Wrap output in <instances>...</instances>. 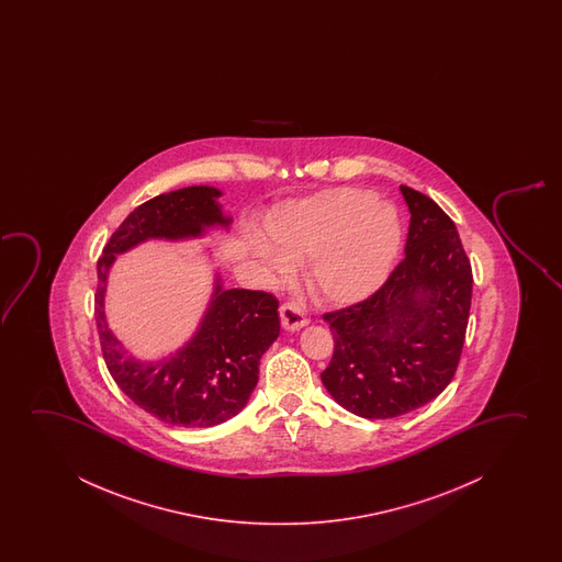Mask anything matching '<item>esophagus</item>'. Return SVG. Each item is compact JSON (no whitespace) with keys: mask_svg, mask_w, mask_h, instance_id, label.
Segmentation results:
<instances>
[{"mask_svg":"<svg viewBox=\"0 0 562 562\" xmlns=\"http://www.w3.org/2000/svg\"><path fill=\"white\" fill-rule=\"evenodd\" d=\"M280 321H282L284 330L290 331L300 330V328H303L308 323L307 316L301 311L300 305H295V303H284L280 307Z\"/></svg>","mask_w":562,"mask_h":562,"instance_id":"34e87169","label":"esophagus"}]
</instances>
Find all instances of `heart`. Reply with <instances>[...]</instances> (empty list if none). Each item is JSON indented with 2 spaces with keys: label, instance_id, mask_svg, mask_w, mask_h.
I'll return each instance as SVG.
<instances>
[{
  "label": "heart",
  "instance_id": "1",
  "mask_svg": "<svg viewBox=\"0 0 562 562\" xmlns=\"http://www.w3.org/2000/svg\"><path fill=\"white\" fill-rule=\"evenodd\" d=\"M270 238L295 265L307 262L311 290L324 301L351 305L384 282L401 247L395 209L359 188H334L280 209ZM255 251L280 277L290 265L265 241Z\"/></svg>",
  "mask_w": 562,
  "mask_h": 562
}]
</instances>
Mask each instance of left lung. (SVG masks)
Here are the masks:
<instances>
[{
  "label": "left lung",
  "instance_id": "left-lung-1",
  "mask_svg": "<svg viewBox=\"0 0 562 562\" xmlns=\"http://www.w3.org/2000/svg\"><path fill=\"white\" fill-rule=\"evenodd\" d=\"M411 211L403 261L367 300L323 316L334 355L321 378L362 418L407 415L438 397L459 367L472 300V267L453 221L401 186Z\"/></svg>",
  "mask_w": 562,
  "mask_h": 562
}]
</instances>
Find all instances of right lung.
<instances>
[{
    "label": "right lung",
    "mask_w": 562,
    "mask_h": 562,
    "mask_svg": "<svg viewBox=\"0 0 562 562\" xmlns=\"http://www.w3.org/2000/svg\"><path fill=\"white\" fill-rule=\"evenodd\" d=\"M221 192L190 186L142 203L113 232L98 259L95 323L101 353L116 385L139 408L161 423L209 428L246 407L259 380V362L280 334L278 300L272 293L223 290L216 278L207 313L186 347L161 362H139L109 331L103 313L108 272L116 254L149 238H198L215 224L228 226L218 205Z\"/></svg>",
    "instance_id": "add662e5"
}]
</instances>
